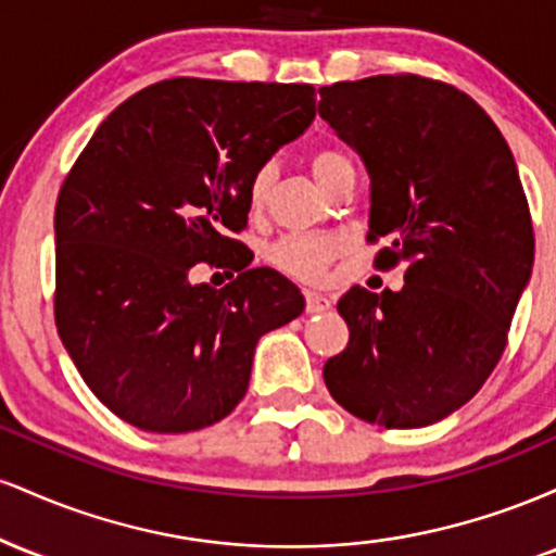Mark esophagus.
Masks as SVG:
<instances>
[{
	"label": "esophagus",
	"mask_w": 556,
	"mask_h": 556,
	"mask_svg": "<svg viewBox=\"0 0 556 556\" xmlns=\"http://www.w3.org/2000/svg\"><path fill=\"white\" fill-rule=\"evenodd\" d=\"M331 308V300L327 295H321V292H314V290H305V311L308 314H321V311H329Z\"/></svg>",
	"instance_id": "esophagus-1"
}]
</instances>
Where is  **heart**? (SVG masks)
<instances>
[{
	"instance_id": "1",
	"label": "heart",
	"mask_w": 556,
	"mask_h": 556,
	"mask_svg": "<svg viewBox=\"0 0 556 556\" xmlns=\"http://www.w3.org/2000/svg\"><path fill=\"white\" fill-rule=\"evenodd\" d=\"M311 169H314L316 180L327 188L329 180H334L342 169L353 167L350 156L344 151L334 149V146H318L311 151ZM274 182V167L271 164H261L253 172L251 182H248V203H251L253 212L264 208L266 198H269ZM342 245L337 238L329 235H285L277 242H271V248L266 251V258L274 269H279L287 277L300 279V282H314L321 277V271L327 269L329 261L340 256Z\"/></svg>"
}]
</instances>
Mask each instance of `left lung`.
Returning <instances> with one entry per match:
<instances>
[{
	"instance_id": "left-lung-1",
	"label": "left lung",
	"mask_w": 556,
	"mask_h": 556,
	"mask_svg": "<svg viewBox=\"0 0 556 556\" xmlns=\"http://www.w3.org/2000/svg\"><path fill=\"white\" fill-rule=\"evenodd\" d=\"M318 114L371 175L368 242L405 287L337 303L350 342L327 389L355 418L418 429L463 407L507 348L533 269V222L513 151L468 93L424 75L318 88Z\"/></svg>"
}]
</instances>
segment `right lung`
Masks as SVG:
<instances>
[{
    "mask_svg": "<svg viewBox=\"0 0 556 556\" xmlns=\"http://www.w3.org/2000/svg\"><path fill=\"white\" fill-rule=\"evenodd\" d=\"M316 117L308 83L169 78L123 101L56 195L54 321L88 389L154 433L219 424L253 350L303 314L274 269H248V182ZM195 263L239 271L214 291Z\"/></svg>",
    "mask_w": 556,
    "mask_h": 556,
    "instance_id": "1",
    "label": "right lung"
}]
</instances>
